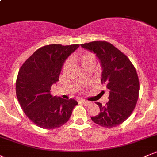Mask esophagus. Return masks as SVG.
Masks as SVG:
<instances>
[{
	"label": "esophagus",
	"mask_w": 157,
	"mask_h": 157,
	"mask_svg": "<svg viewBox=\"0 0 157 157\" xmlns=\"http://www.w3.org/2000/svg\"><path fill=\"white\" fill-rule=\"evenodd\" d=\"M80 102L82 104H83L84 105H90V103H91V102H90L87 101V100H80Z\"/></svg>",
	"instance_id": "1"
}]
</instances>
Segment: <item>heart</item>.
Masks as SVG:
<instances>
[{
  "label": "heart",
  "instance_id": "obj_1",
  "mask_svg": "<svg viewBox=\"0 0 157 157\" xmlns=\"http://www.w3.org/2000/svg\"><path fill=\"white\" fill-rule=\"evenodd\" d=\"M75 59H76L77 62L79 63L80 66L85 70H86V71H88L89 69H91V68H93L97 62L96 56H95L93 52L89 51L78 54L75 57ZM70 67H71V63H70L69 61L67 60L65 63L63 67V72L67 73Z\"/></svg>",
  "mask_w": 157,
  "mask_h": 157
}]
</instances>
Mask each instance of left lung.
<instances>
[{
	"instance_id": "left-lung-1",
	"label": "left lung",
	"mask_w": 157,
	"mask_h": 157,
	"mask_svg": "<svg viewBox=\"0 0 157 157\" xmlns=\"http://www.w3.org/2000/svg\"><path fill=\"white\" fill-rule=\"evenodd\" d=\"M81 46L94 52L100 59L101 82L110 93L105 105L96 102L100 113L91 120L102 127H116L130 117L137 102L140 82L135 67L125 54L107 41H92Z\"/></svg>"
}]
</instances>
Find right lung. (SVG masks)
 <instances>
[{"label": "right lung", "mask_w": 157, "mask_h": 157, "mask_svg": "<svg viewBox=\"0 0 157 157\" xmlns=\"http://www.w3.org/2000/svg\"><path fill=\"white\" fill-rule=\"evenodd\" d=\"M80 46L51 44L38 48L23 63L16 80V95L23 112L36 125L57 128L69 120L77 105L74 99L53 97L51 87L59 80L65 60Z\"/></svg>", "instance_id": "obj_1"}]
</instances>
